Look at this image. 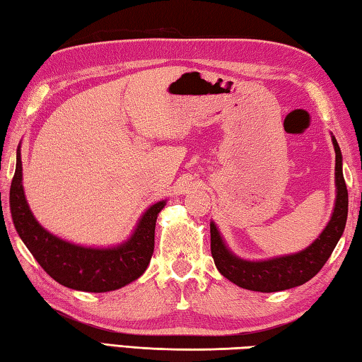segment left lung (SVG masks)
Instances as JSON below:
<instances>
[{
    "label": "left lung",
    "instance_id": "left-lung-1",
    "mask_svg": "<svg viewBox=\"0 0 362 362\" xmlns=\"http://www.w3.org/2000/svg\"><path fill=\"white\" fill-rule=\"evenodd\" d=\"M335 148L337 199L330 222L310 247L298 254L263 262H247L233 255L220 238L217 226L211 223V252L220 273L243 289L255 292H278L302 286L320 273L339 243L346 225L348 189L341 173V151L332 137Z\"/></svg>",
    "mask_w": 362,
    "mask_h": 362
}]
</instances>
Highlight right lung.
<instances>
[{"instance_id":"obj_1","label":"right lung","mask_w":362,"mask_h":362,"mask_svg":"<svg viewBox=\"0 0 362 362\" xmlns=\"http://www.w3.org/2000/svg\"><path fill=\"white\" fill-rule=\"evenodd\" d=\"M164 204L159 201L144 214L129 241L112 249H90L62 241L36 222L23 194L21 155L9 192L12 222L35 260L59 284L84 292L115 291L142 276L155 249L156 218Z\"/></svg>"}]
</instances>
